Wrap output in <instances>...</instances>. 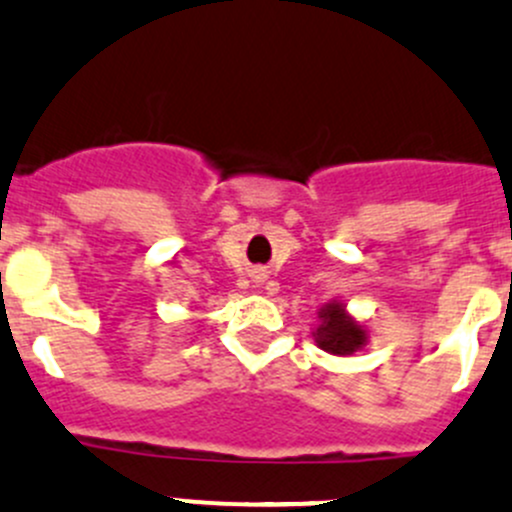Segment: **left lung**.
<instances>
[{
  "label": "left lung",
  "instance_id": "left-lung-1",
  "mask_svg": "<svg viewBox=\"0 0 512 512\" xmlns=\"http://www.w3.org/2000/svg\"><path fill=\"white\" fill-rule=\"evenodd\" d=\"M366 339H369L366 329L349 317L344 304L329 302L319 309V327L314 332V342L319 349L334 356H349L359 352Z\"/></svg>",
  "mask_w": 512,
  "mask_h": 512
}]
</instances>
